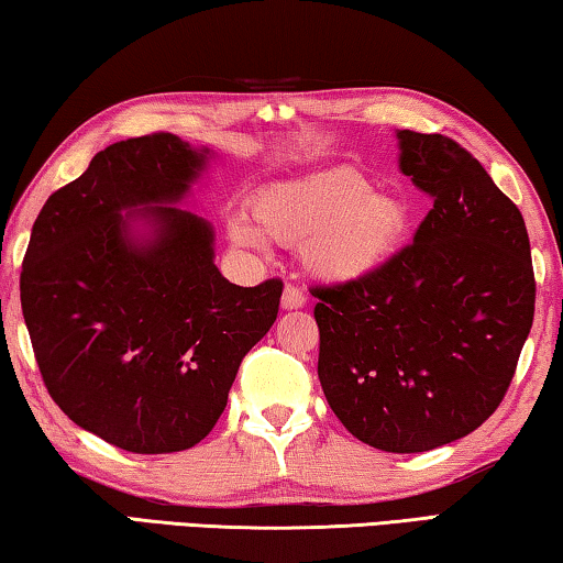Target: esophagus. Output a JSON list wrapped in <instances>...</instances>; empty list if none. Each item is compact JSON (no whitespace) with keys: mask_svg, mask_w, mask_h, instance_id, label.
<instances>
[{"mask_svg":"<svg viewBox=\"0 0 563 563\" xmlns=\"http://www.w3.org/2000/svg\"><path fill=\"white\" fill-rule=\"evenodd\" d=\"M303 303H307V297H303V291L299 287H291V284H287L284 287V294H282V309H301Z\"/></svg>","mask_w":563,"mask_h":563,"instance_id":"1","label":"esophagus"}]
</instances>
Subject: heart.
I'll use <instances>...</instances> for the list:
<instances>
[{
	"label": "heart",
	"instance_id": "obj_1",
	"mask_svg": "<svg viewBox=\"0 0 563 563\" xmlns=\"http://www.w3.org/2000/svg\"><path fill=\"white\" fill-rule=\"evenodd\" d=\"M254 224L229 221V242L262 252L264 242L301 246V262L324 282H358L389 264L409 229V211L374 191L362 172L336 167L262 189L249 205Z\"/></svg>",
	"mask_w": 563,
	"mask_h": 563
}]
</instances>
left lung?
<instances>
[{
  "mask_svg": "<svg viewBox=\"0 0 563 563\" xmlns=\"http://www.w3.org/2000/svg\"><path fill=\"white\" fill-rule=\"evenodd\" d=\"M399 169L434 209L379 272L317 287L319 382L364 444L417 454L499 407L533 321L527 224L464 146L396 129Z\"/></svg>",
  "mask_w": 563,
  "mask_h": 563,
  "instance_id": "left-lung-1",
  "label": "left lung"
}]
</instances>
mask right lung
Listing matches in <instances>:
<instances>
[{"label": "right lung", "instance_id": "1", "mask_svg": "<svg viewBox=\"0 0 563 563\" xmlns=\"http://www.w3.org/2000/svg\"><path fill=\"white\" fill-rule=\"evenodd\" d=\"M177 134L109 144L47 199L22 264L36 364L67 417L134 454L199 444L272 329L279 279L236 287L187 209L211 162Z\"/></svg>", "mask_w": 563, "mask_h": 563}]
</instances>
